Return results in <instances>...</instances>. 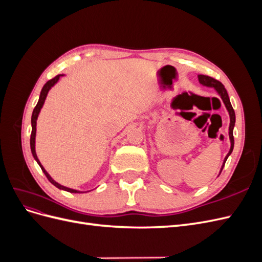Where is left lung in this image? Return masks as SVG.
<instances>
[{
	"instance_id": "1",
	"label": "left lung",
	"mask_w": 262,
	"mask_h": 262,
	"mask_svg": "<svg viewBox=\"0 0 262 262\" xmlns=\"http://www.w3.org/2000/svg\"><path fill=\"white\" fill-rule=\"evenodd\" d=\"M198 80H199V83L202 85V86H207V87H212V89L215 90V92L219 94V96L221 97V99L223 100L224 105L227 109L228 112V115H229V128H228V137H229V141H231V147H229V152L227 153V155L225 156L224 161H223V164H222V167H221V170H220V173L222 171V169H223L224 165L227 161L228 156L232 154L233 149H234V136H233V130H234V126H235V121H236V117H235V112L234 109L232 107V104H231V100H229V97H228V94L225 90L224 85L222 84L221 82L214 80V78L210 77V76H207V75H198ZM219 173V176H220Z\"/></svg>"
}]
</instances>
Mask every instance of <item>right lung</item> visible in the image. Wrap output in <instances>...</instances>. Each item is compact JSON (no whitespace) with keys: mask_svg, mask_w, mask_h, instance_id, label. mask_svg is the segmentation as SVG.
Listing matches in <instances>:
<instances>
[{"mask_svg":"<svg viewBox=\"0 0 262 262\" xmlns=\"http://www.w3.org/2000/svg\"><path fill=\"white\" fill-rule=\"evenodd\" d=\"M63 75H64V74H59V75L55 76L54 78H52V80H50V81L47 82V83L43 85L42 90H41V92H40V96H39V100H38L37 105H36V107H35V109H34L33 115H31L30 149H31V154H33V156H34V158H35V161L38 163V165H39V166H40V168L42 169V171H43V173L46 175V177L48 178V180L51 182V184H52L53 186H55V187L59 188V189H61V190H64V191L71 192V193H84V192H89V191H80V190H75V189L68 188V187H66V186H62V185H60L59 182H57V181H55L54 179H52V177L49 175L48 171H47V170L45 169L43 166L41 165L40 161L38 160V156H37V154H36V131H37L36 126H37V119H38V116H39V114H40V112H41V108L43 107L45 100H46V98H47V95H48L49 91L52 89V87H53L55 84H57V83L59 82L60 77H61V76H63Z\"/></svg>","mask_w":262,"mask_h":262,"instance_id":"1","label":"right lung"}]
</instances>
